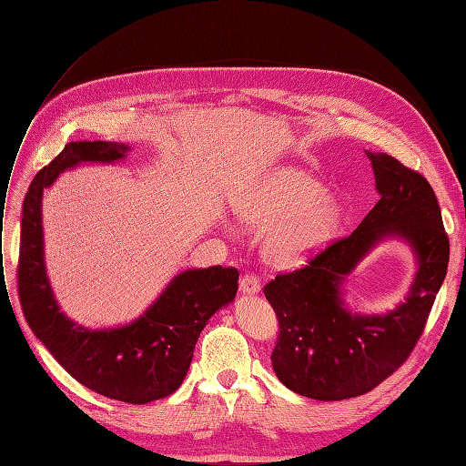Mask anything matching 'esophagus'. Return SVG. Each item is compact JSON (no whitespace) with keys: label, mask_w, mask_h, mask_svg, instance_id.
I'll use <instances>...</instances> for the list:
<instances>
[{"label":"esophagus","mask_w":466,"mask_h":466,"mask_svg":"<svg viewBox=\"0 0 466 466\" xmlns=\"http://www.w3.org/2000/svg\"><path fill=\"white\" fill-rule=\"evenodd\" d=\"M238 286H241V291L247 295H255L260 291V281L257 274H245L238 279Z\"/></svg>","instance_id":"obj_1"}]
</instances>
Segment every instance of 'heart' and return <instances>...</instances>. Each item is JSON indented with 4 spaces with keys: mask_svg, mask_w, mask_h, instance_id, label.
I'll list each match as a JSON object with an SVG mask.
<instances>
[{
    "mask_svg": "<svg viewBox=\"0 0 466 466\" xmlns=\"http://www.w3.org/2000/svg\"><path fill=\"white\" fill-rule=\"evenodd\" d=\"M235 216L248 228H270L266 257L279 266H295L327 247L344 221L342 206L327 188L293 167H276L237 196Z\"/></svg>",
    "mask_w": 466,
    "mask_h": 466,
    "instance_id": "obj_1",
    "label": "heart"
}]
</instances>
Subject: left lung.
Listing matches in <instances>:
<instances>
[{
    "mask_svg": "<svg viewBox=\"0 0 466 466\" xmlns=\"http://www.w3.org/2000/svg\"><path fill=\"white\" fill-rule=\"evenodd\" d=\"M368 157L379 202L358 229L264 286L279 324L272 368L281 383L307 399L360 397L397 371L424 332L447 274L449 238L430 182L387 153L368 151ZM387 236L413 247V288L387 316L350 314L341 281Z\"/></svg>",
    "mask_w": 466,
    "mask_h": 466,
    "instance_id": "left-lung-1",
    "label": "left lung"
}]
</instances>
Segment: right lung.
Masks as SVG:
<instances>
[{
	"label": "right lung",
	"instance_id": "obj_1",
	"mask_svg": "<svg viewBox=\"0 0 466 466\" xmlns=\"http://www.w3.org/2000/svg\"><path fill=\"white\" fill-rule=\"evenodd\" d=\"M128 149L118 142H72L40 168L23 202L17 288L31 330L69 375L103 397L147 404L185 380L206 322L235 299L238 272L223 266L180 272L142 317L118 329H83L60 311L45 266L42 192L67 168L115 163Z\"/></svg>",
	"mask_w": 466,
	"mask_h": 466
}]
</instances>
